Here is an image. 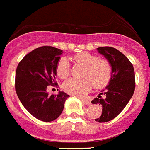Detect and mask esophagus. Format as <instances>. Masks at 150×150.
Returning a JSON list of instances; mask_svg holds the SVG:
<instances>
[{
  "label": "esophagus",
  "instance_id": "obj_1",
  "mask_svg": "<svg viewBox=\"0 0 150 150\" xmlns=\"http://www.w3.org/2000/svg\"><path fill=\"white\" fill-rule=\"evenodd\" d=\"M81 101L83 102V104H86V105H90L91 104V102H90L89 100L88 99H86V98H80Z\"/></svg>",
  "mask_w": 150,
  "mask_h": 150
}]
</instances>
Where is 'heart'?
<instances>
[{"mask_svg": "<svg viewBox=\"0 0 150 150\" xmlns=\"http://www.w3.org/2000/svg\"><path fill=\"white\" fill-rule=\"evenodd\" d=\"M76 63L85 67L83 79L71 78L63 84L64 90L75 96L81 97L91 90V87L102 88L108 85L112 77V67L106 59H99L98 56L87 52L76 54L74 57ZM71 66L68 60L62 57L56 64V73L59 77L66 78L70 74Z\"/></svg>", "mask_w": 150, "mask_h": 150, "instance_id": "obj_1", "label": "heart"}]
</instances>
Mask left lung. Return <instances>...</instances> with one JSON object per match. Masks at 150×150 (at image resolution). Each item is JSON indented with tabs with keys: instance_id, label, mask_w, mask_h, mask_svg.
Here are the masks:
<instances>
[{
	"instance_id": "obj_1",
	"label": "left lung",
	"mask_w": 150,
	"mask_h": 150,
	"mask_svg": "<svg viewBox=\"0 0 150 150\" xmlns=\"http://www.w3.org/2000/svg\"><path fill=\"white\" fill-rule=\"evenodd\" d=\"M112 67V77L109 85L91 103L102 106L98 122H106L116 118L128 104L135 89L134 70L132 64L121 52L110 46L97 49ZM100 94H104L103 99Z\"/></svg>"
}]
</instances>
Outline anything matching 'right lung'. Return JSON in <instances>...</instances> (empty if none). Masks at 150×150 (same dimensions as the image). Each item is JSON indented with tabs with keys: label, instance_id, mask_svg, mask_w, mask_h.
I'll return each mask as SVG.
<instances>
[{
	"label": "right lung",
	"instance_id": "right-lung-1",
	"mask_svg": "<svg viewBox=\"0 0 150 150\" xmlns=\"http://www.w3.org/2000/svg\"><path fill=\"white\" fill-rule=\"evenodd\" d=\"M63 51L52 46H41L29 52L18 63L15 88L18 99L30 114L43 122L56 120L69 97L64 91L50 95L49 86H57L56 64Z\"/></svg>",
	"mask_w": 150,
	"mask_h": 150
}]
</instances>
